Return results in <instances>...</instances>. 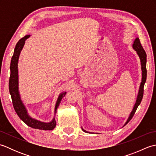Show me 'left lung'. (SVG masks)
<instances>
[{
    "label": "left lung",
    "instance_id": "obj_1",
    "mask_svg": "<svg viewBox=\"0 0 156 156\" xmlns=\"http://www.w3.org/2000/svg\"><path fill=\"white\" fill-rule=\"evenodd\" d=\"M133 48L135 49V51H137V54L139 55V57L140 58L141 60V70H142V80H141V82L140 87V90H139V92H138V95L137 97V100H136V102L134 105V107L133 108V111H131L130 115L127 119V122H125V124L124 125V126L125 125H127L128 122L131 121V119L133 118V115L135 114V111H136L137 108L138 107V106L140 105L142 98H143V96H144V84L145 83V81H146V78H147V69H146V62H147V55L146 53H145V50L144 49L143 47L140 43V40L139 39L138 37H137L136 39H135L134 43L133 44ZM82 130H83L86 133H88V131H85L84 129H83L82 128Z\"/></svg>",
    "mask_w": 156,
    "mask_h": 156
}]
</instances>
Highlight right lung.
<instances>
[{
	"instance_id": "obj_1",
	"label": "right lung",
	"mask_w": 156,
	"mask_h": 156,
	"mask_svg": "<svg viewBox=\"0 0 156 156\" xmlns=\"http://www.w3.org/2000/svg\"><path fill=\"white\" fill-rule=\"evenodd\" d=\"M30 35H27L25 36L24 37L21 38L16 44L14 54L12 55L11 62V66H10V69H11V76L9 78V92L11 94L12 102L13 107H14L15 111L16 113L19 117V118L25 122L26 125H27L30 127L41 129V130H52L55 127L56 121H55V118L53 119V120L49 122H44L39 121L31 118L30 116L28 115L27 109L25 107L23 102L21 100L20 97L19 92V82H18V60L19 58L20 53L22 50V49L24 46L25 41L27 39H28ZM66 94V92H62L60 95L59 96L58 98L57 102H56L55 107V114L56 112L57 108L60 103L62 99Z\"/></svg>"
}]
</instances>
